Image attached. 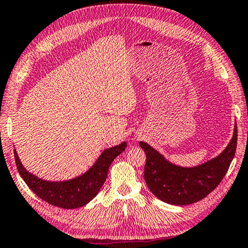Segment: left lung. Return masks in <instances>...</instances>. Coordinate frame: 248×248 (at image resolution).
Instances as JSON below:
<instances>
[{"label":"left lung","instance_id":"1","mask_svg":"<svg viewBox=\"0 0 248 248\" xmlns=\"http://www.w3.org/2000/svg\"><path fill=\"white\" fill-rule=\"evenodd\" d=\"M237 144V126L222 153L192 167L176 165L145 142L140 146L146 154L144 180L158 200L170 205H189L206 197L225 176Z\"/></svg>","mask_w":248,"mask_h":248}]
</instances>
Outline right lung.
Instances as JSON below:
<instances>
[{"mask_svg": "<svg viewBox=\"0 0 248 248\" xmlns=\"http://www.w3.org/2000/svg\"><path fill=\"white\" fill-rule=\"evenodd\" d=\"M126 142L106 148L85 173L66 181H46L30 173L23 166L16 151L14 150L15 163L18 173L34 194L48 204L61 208H78L90 203L100 192L108 177L112 162L125 151Z\"/></svg>", "mask_w": 248, "mask_h": 248, "instance_id": "right-lung-1", "label": "right lung"}]
</instances>
